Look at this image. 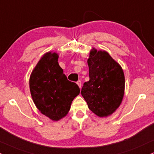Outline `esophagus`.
<instances>
[{"label": "esophagus", "mask_w": 154, "mask_h": 154, "mask_svg": "<svg viewBox=\"0 0 154 154\" xmlns=\"http://www.w3.org/2000/svg\"><path fill=\"white\" fill-rule=\"evenodd\" d=\"M77 85H78V86H79V88H81V81H77Z\"/></svg>", "instance_id": "obj_1"}]
</instances>
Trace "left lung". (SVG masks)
<instances>
[{
    "mask_svg": "<svg viewBox=\"0 0 154 154\" xmlns=\"http://www.w3.org/2000/svg\"><path fill=\"white\" fill-rule=\"evenodd\" d=\"M89 81L81 95L88 109L98 117L113 114L122 102L125 76L121 66L106 51L93 48L88 60Z\"/></svg>",
    "mask_w": 154,
    "mask_h": 154,
    "instance_id": "8db88e82",
    "label": "left lung"
}]
</instances>
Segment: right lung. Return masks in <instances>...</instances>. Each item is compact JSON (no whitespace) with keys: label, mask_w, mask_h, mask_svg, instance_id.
Segmentation results:
<instances>
[{"label":"right lung","mask_w":154,"mask_h":154,"mask_svg":"<svg viewBox=\"0 0 154 154\" xmlns=\"http://www.w3.org/2000/svg\"><path fill=\"white\" fill-rule=\"evenodd\" d=\"M58 54L49 51L38 62L30 75V91L39 111L58 121L68 114L72 101L80 93L76 83L67 79L58 64Z\"/></svg>","instance_id":"obj_1"}]
</instances>
